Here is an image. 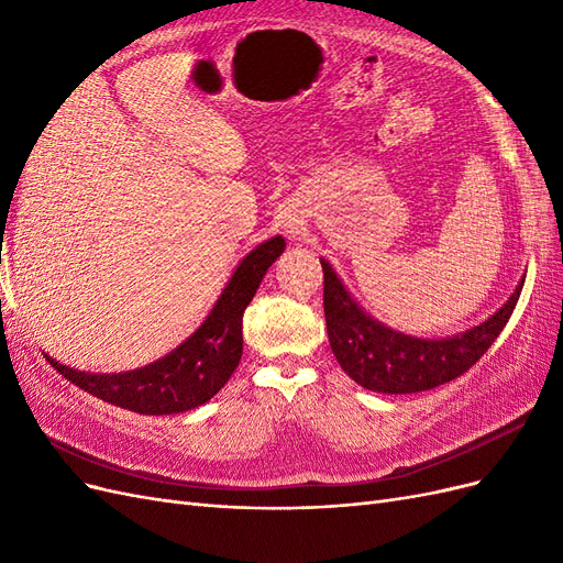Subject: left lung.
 I'll return each mask as SVG.
<instances>
[{
  "instance_id": "obj_1",
  "label": "left lung",
  "mask_w": 563,
  "mask_h": 563,
  "mask_svg": "<svg viewBox=\"0 0 563 563\" xmlns=\"http://www.w3.org/2000/svg\"><path fill=\"white\" fill-rule=\"evenodd\" d=\"M323 267V314L329 343L347 376L371 391L413 395L463 376L500 335L523 288L479 327L446 338H418L387 327L352 298L329 261Z\"/></svg>"
}]
</instances>
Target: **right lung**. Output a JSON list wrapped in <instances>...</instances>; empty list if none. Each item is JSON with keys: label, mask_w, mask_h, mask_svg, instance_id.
I'll return each instance as SVG.
<instances>
[{"label": "right lung", "mask_w": 563, "mask_h": 563, "mask_svg": "<svg viewBox=\"0 0 563 563\" xmlns=\"http://www.w3.org/2000/svg\"><path fill=\"white\" fill-rule=\"evenodd\" d=\"M284 249V236L277 234L246 253L201 327L157 362L133 371L89 373L44 356L67 380L108 404L143 416L190 411L207 404L240 366L244 310Z\"/></svg>", "instance_id": "right-lung-1"}]
</instances>
